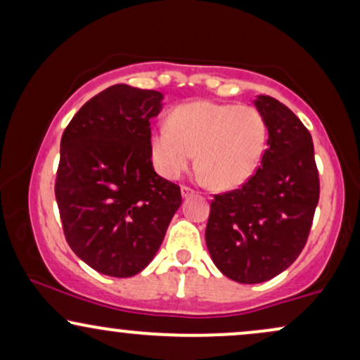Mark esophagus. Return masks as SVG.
<instances>
[{
  "label": "esophagus",
  "mask_w": 360,
  "mask_h": 360,
  "mask_svg": "<svg viewBox=\"0 0 360 360\" xmlns=\"http://www.w3.org/2000/svg\"><path fill=\"white\" fill-rule=\"evenodd\" d=\"M181 194H183V198H189L194 194V189L189 188V186H183V188H181Z\"/></svg>",
  "instance_id": "esophagus-1"
}]
</instances>
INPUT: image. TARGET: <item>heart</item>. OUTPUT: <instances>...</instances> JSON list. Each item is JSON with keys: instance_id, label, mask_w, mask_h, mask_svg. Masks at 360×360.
<instances>
[{"instance_id": "heart-1", "label": "heart", "mask_w": 360, "mask_h": 360, "mask_svg": "<svg viewBox=\"0 0 360 360\" xmlns=\"http://www.w3.org/2000/svg\"><path fill=\"white\" fill-rule=\"evenodd\" d=\"M267 127L252 106L194 101L177 106L169 127L150 135L157 171L176 179L191 164L210 186L229 189L245 183L257 169L266 148Z\"/></svg>"}]
</instances>
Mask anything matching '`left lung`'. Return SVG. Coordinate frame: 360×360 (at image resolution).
<instances>
[{
    "label": "left lung",
    "mask_w": 360,
    "mask_h": 360,
    "mask_svg": "<svg viewBox=\"0 0 360 360\" xmlns=\"http://www.w3.org/2000/svg\"><path fill=\"white\" fill-rule=\"evenodd\" d=\"M267 127L260 166L240 188L214 194L206 247L214 266L242 284L269 281L307 245L320 179L308 128L271 96L254 101Z\"/></svg>",
    "instance_id": "8db88e82"
}]
</instances>
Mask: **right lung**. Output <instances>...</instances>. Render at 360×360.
<instances>
[{
	"instance_id": "right-lung-1",
	"label": "right lung",
	"mask_w": 360,
	"mask_h": 360,
	"mask_svg": "<svg viewBox=\"0 0 360 360\" xmlns=\"http://www.w3.org/2000/svg\"><path fill=\"white\" fill-rule=\"evenodd\" d=\"M162 94L115 84L93 96L65 127L56 177L65 240L101 274L146 269L181 206V188L154 171L150 118Z\"/></svg>"
}]
</instances>
